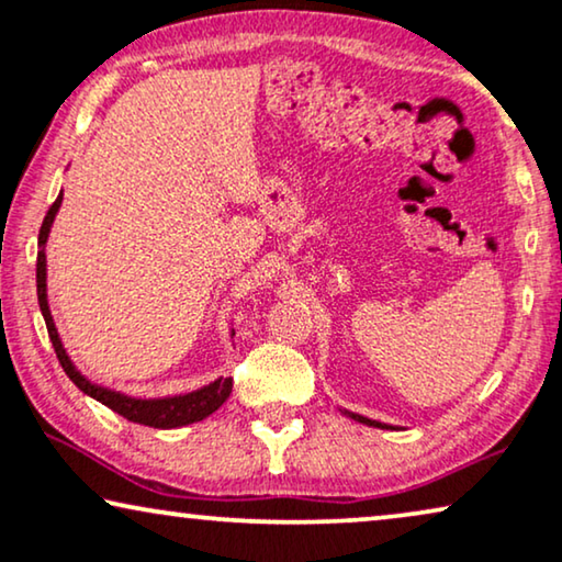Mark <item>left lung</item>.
<instances>
[{"label": "left lung", "instance_id": "left-lung-1", "mask_svg": "<svg viewBox=\"0 0 562 562\" xmlns=\"http://www.w3.org/2000/svg\"><path fill=\"white\" fill-rule=\"evenodd\" d=\"M342 414H348L350 419H356V422H360V425H368V427H389V425H381V422H375V419H368V417H360V414H352V412H342Z\"/></svg>", "mask_w": 562, "mask_h": 562}]
</instances>
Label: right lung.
Wrapping results in <instances>:
<instances>
[{
    "label": "right lung",
    "instance_id": "right-lung-1",
    "mask_svg": "<svg viewBox=\"0 0 562 562\" xmlns=\"http://www.w3.org/2000/svg\"><path fill=\"white\" fill-rule=\"evenodd\" d=\"M60 202H64V194H58L56 202L45 214L41 235H37V304H41L45 327H48L50 342L56 348V356L64 366V371L68 379H71L76 386H79L83 394L97 398L99 404L110 406L112 412H117L120 417H125L135 425H145V427H156V429H173V427H183V425H194V422H202L204 417H210L212 412H217L222 404L227 402V396L233 394V379H220L206 383V386L191 391V394H179V396H160V398H135L127 394H120V391L99 386V383H91L87 375H81L79 368L71 363L68 352L60 342V335L56 329V322H53L50 306H48V260H45V243H48L53 220L60 210Z\"/></svg>",
    "mask_w": 562,
    "mask_h": 562
}]
</instances>
